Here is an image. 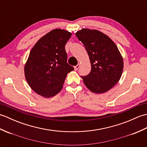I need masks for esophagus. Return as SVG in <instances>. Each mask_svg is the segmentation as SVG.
Returning a JSON list of instances; mask_svg holds the SVG:
<instances>
[{"label": "esophagus", "mask_w": 147, "mask_h": 147, "mask_svg": "<svg viewBox=\"0 0 147 147\" xmlns=\"http://www.w3.org/2000/svg\"><path fill=\"white\" fill-rule=\"evenodd\" d=\"M80 64H77L76 65H75V66L74 67V70H75V71H77V70L78 69L80 68Z\"/></svg>", "instance_id": "esophagus-1"}]
</instances>
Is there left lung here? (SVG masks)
Returning <instances> with one entry per match:
<instances>
[{"instance_id": "1", "label": "left lung", "mask_w": 147, "mask_h": 147, "mask_svg": "<svg viewBox=\"0 0 147 147\" xmlns=\"http://www.w3.org/2000/svg\"><path fill=\"white\" fill-rule=\"evenodd\" d=\"M86 50L91 71L81 76L85 86L95 93L109 91L119 81L123 70V59L114 42L96 30L83 28L76 33Z\"/></svg>"}]
</instances>
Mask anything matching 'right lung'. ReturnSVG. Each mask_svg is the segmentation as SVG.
I'll return each mask as SVG.
<instances>
[{
	"label": "right lung",
	"instance_id": "right-lung-1",
	"mask_svg": "<svg viewBox=\"0 0 147 147\" xmlns=\"http://www.w3.org/2000/svg\"><path fill=\"white\" fill-rule=\"evenodd\" d=\"M71 33L54 29L42 36L31 50L24 65L27 83L34 92L45 98L57 95L67 73L74 67L67 62L65 45Z\"/></svg>",
	"mask_w": 147,
	"mask_h": 147
}]
</instances>
